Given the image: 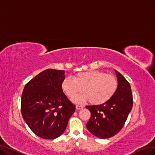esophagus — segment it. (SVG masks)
<instances>
[{"label": "esophagus", "mask_w": 155, "mask_h": 155, "mask_svg": "<svg viewBox=\"0 0 155 155\" xmlns=\"http://www.w3.org/2000/svg\"><path fill=\"white\" fill-rule=\"evenodd\" d=\"M84 107V105H76V109H77V110L82 109Z\"/></svg>", "instance_id": "esophagus-1"}]
</instances>
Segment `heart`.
<instances>
[{
    "label": "heart",
    "instance_id": "b5f03b06",
    "mask_svg": "<svg viewBox=\"0 0 155 155\" xmlns=\"http://www.w3.org/2000/svg\"><path fill=\"white\" fill-rule=\"evenodd\" d=\"M118 87L117 78L113 75L97 70L80 72L74 77H67L62 82L61 88L70 99L77 103L89 101L94 105L109 101L116 94Z\"/></svg>",
    "mask_w": 155,
    "mask_h": 155
}]
</instances>
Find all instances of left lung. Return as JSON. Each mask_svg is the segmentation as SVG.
<instances>
[{
    "mask_svg": "<svg viewBox=\"0 0 155 155\" xmlns=\"http://www.w3.org/2000/svg\"><path fill=\"white\" fill-rule=\"evenodd\" d=\"M115 73L118 87L114 95L104 104L86 106L91 113L86 127L93 135L101 139L111 137L120 131L133 107L129 83L117 70Z\"/></svg>",
    "mask_w": 155,
    "mask_h": 155,
    "instance_id": "8db88e82",
    "label": "left lung"
}]
</instances>
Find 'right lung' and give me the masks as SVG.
I'll list each match as a JSON object with an SVG mask.
<instances>
[{
	"label": "right lung",
	"instance_id": "right-lung-1",
	"mask_svg": "<svg viewBox=\"0 0 155 155\" xmlns=\"http://www.w3.org/2000/svg\"><path fill=\"white\" fill-rule=\"evenodd\" d=\"M64 79V70L47 69L31 79L23 89L22 117L31 131L43 139L60 136L75 111V105L63 92Z\"/></svg>",
	"mask_w": 155,
	"mask_h": 155
}]
</instances>
